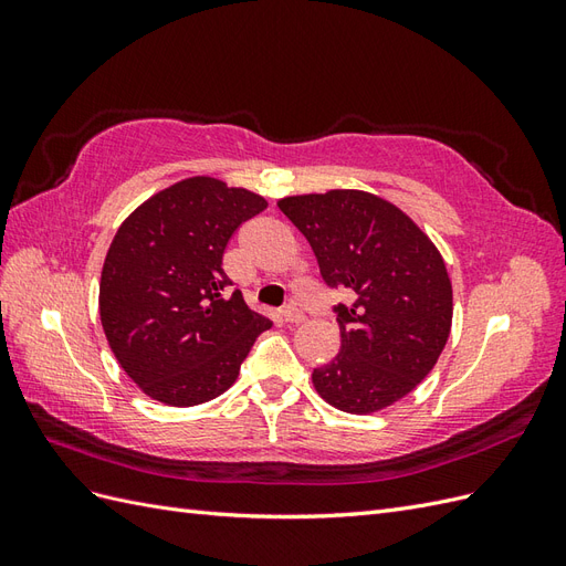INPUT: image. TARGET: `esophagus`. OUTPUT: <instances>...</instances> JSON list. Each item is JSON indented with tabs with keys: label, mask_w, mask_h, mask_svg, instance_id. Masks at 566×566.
Returning a JSON list of instances; mask_svg holds the SVG:
<instances>
[{
	"label": "esophagus",
	"mask_w": 566,
	"mask_h": 566,
	"mask_svg": "<svg viewBox=\"0 0 566 566\" xmlns=\"http://www.w3.org/2000/svg\"><path fill=\"white\" fill-rule=\"evenodd\" d=\"M283 318H285V323H293V325H297V323H302L306 316L297 310V306H287V310L283 312Z\"/></svg>",
	"instance_id": "obj_1"
}]
</instances>
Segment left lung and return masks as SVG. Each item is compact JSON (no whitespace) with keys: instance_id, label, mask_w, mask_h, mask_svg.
I'll list each match as a JSON object with an SVG mask.
<instances>
[{"instance_id":"1","label":"left lung","mask_w":566,"mask_h":566,"mask_svg":"<svg viewBox=\"0 0 566 566\" xmlns=\"http://www.w3.org/2000/svg\"><path fill=\"white\" fill-rule=\"evenodd\" d=\"M310 241L337 302L342 347L314 368L321 397L347 413H373L413 391L447 347L453 318L451 281L441 254L391 202L364 191H328L279 200Z\"/></svg>"}]
</instances>
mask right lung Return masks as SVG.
I'll list each match as a JSON object with an SVG mask.
<instances>
[{
  "mask_svg": "<svg viewBox=\"0 0 566 566\" xmlns=\"http://www.w3.org/2000/svg\"><path fill=\"white\" fill-rule=\"evenodd\" d=\"M266 200L212 177H191L136 208L101 271L98 312L108 345L148 397L198 406L238 378L271 321L229 287L221 256Z\"/></svg>",
  "mask_w": 566,
  "mask_h": 566,
  "instance_id": "add662e5",
  "label": "right lung"
}]
</instances>
